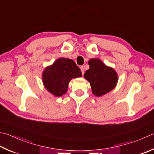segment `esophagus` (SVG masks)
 <instances>
[{"instance_id":"34e87169","label":"esophagus","mask_w":154,"mask_h":154,"mask_svg":"<svg viewBox=\"0 0 154 154\" xmlns=\"http://www.w3.org/2000/svg\"><path fill=\"white\" fill-rule=\"evenodd\" d=\"M80 69L81 71V73H82V75H84V67H83V66H81Z\"/></svg>"}]
</instances>
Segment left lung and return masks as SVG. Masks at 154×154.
<instances>
[{
	"label": "left lung",
	"instance_id": "left-lung-1",
	"mask_svg": "<svg viewBox=\"0 0 154 154\" xmlns=\"http://www.w3.org/2000/svg\"><path fill=\"white\" fill-rule=\"evenodd\" d=\"M89 65L90 67L84 77L90 83L93 94L100 97L114 89L117 82V75L113 69L107 67L98 59H90Z\"/></svg>",
	"mask_w": 154,
	"mask_h": 154
}]
</instances>
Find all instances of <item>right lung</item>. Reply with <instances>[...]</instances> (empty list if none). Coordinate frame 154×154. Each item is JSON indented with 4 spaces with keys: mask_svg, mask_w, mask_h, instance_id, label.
I'll return each mask as SVG.
<instances>
[{
    "mask_svg": "<svg viewBox=\"0 0 154 154\" xmlns=\"http://www.w3.org/2000/svg\"><path fill=\"white\" fill-rule=\"evenodd\" d=\"M81 76L79 67L73 60L61 58L45 69L43 81L47 91L60 97L67 93L69 83L73 78Z\"/></svg>",
    "mask_w": 154,
    "mask_h": 154,
    "instance_id": "1",
    "label": "right lung"
}]
</instances>
